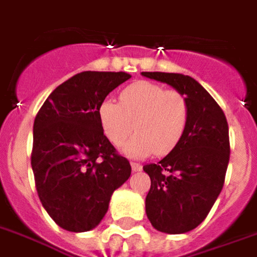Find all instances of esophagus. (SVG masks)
<instances>
[{"mask_svg": "<svg viewBox=\"0 0 257 257\" xmlns=\"http://www.w3.org/2000/svg\"><path fill=\"white\" fill-rule=\"evenodd\" d=\"M131 169H133V172H140V171H142V165L137 163H131Z\"/></svg>", "mask_w": 257, "mask_h": 257, "instance_id": "esophagus-1", "label": "esophagus"}]
</instances>
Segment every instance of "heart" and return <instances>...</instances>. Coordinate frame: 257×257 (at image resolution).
<instances>
[{
    "mask_svg": "<svg viewBox=\"0 0 257 257\" xmlns=\"http://www.w3.org/2000/svg\"><path fill=\"white\" fill-rule=\"evenodd\" d=\"M104 136L112 145H120L134 130L136 136L121 146L133 158L169 153L186 133L190 105L186 96L167 90L163 85L138 81L120 93V103L105 99L97 108Z\"/></svg>",
    "mask_w": 257,
    "mask_h": 257,
    "instance_id": "1",
    "label": "heart"
}]
</instances>
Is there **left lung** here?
Segmentation results:
<instances>
[{"instance_id": "8db88e82", "label": "left lung", "mask_w": 257, "mask_h": 257, "mask_svg": "<svg viewBox=\"0 0 257 257\" xmlns=\"http://www.w3.org/2000/svg\"><path fill=\"white\" fill-rule=\"evenodd\" d=\"M141 74L171 85L190 105L180 142L157 164L144 167L152 181L145 200L150 223L158 231L181 234L203 222L222 190L230 156L229 127L217 101L192 77L163 71Z\"/></svg>"}]
</instances>
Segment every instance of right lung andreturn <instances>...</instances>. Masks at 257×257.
<instances>
[{"instance_id":"1","label":"right lung","mask_w":257,"mask_h":257,"mask_svg":"<svg viewBox=\"0 0 257 257\" xmlns=\"http://www.w3.org/2000/svg\"><path fill=\"white\" fill-rule=\"evenodd\" d=\"M131 78L124 71H82L51 92L34 121L31 165L43 207L65 230H92L113 191L130 177L127 158L104 136L97 108Z\"/></svg>"}]
</instances>
